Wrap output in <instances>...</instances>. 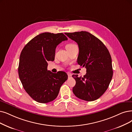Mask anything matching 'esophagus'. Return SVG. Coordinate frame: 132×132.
Masks as SVG:
<instances>
[{
    "mask_svg": "<svg viewBox=\"0 0 132 132\" xmlns=\"http://www.w3.org/2000/svg\"><path fill=\"white\" fill-rule=\"evenodd\" d=\"M68 77L69 78H70V77H71V76H72V74H71V73H70V72H68Z\"/></svg>",
    "mask_w": 132,
    "mask_h": 132,
    "instance_id": "1",
    "label": "esophagus"
}]
</instances>
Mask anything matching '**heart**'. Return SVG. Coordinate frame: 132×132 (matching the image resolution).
<instances>
[{"instance_id": "b5f03b06", "label": "heart", "mask_w": 132, "mask_h": 132, "mask_svg": "<svg viewBox=\"0 0 132 132\" xmlns=\"http://www.w3.org/2000/svg\"><path fill=\"white\" fill-rule=\"evenodd\" d=\"M73 45H75V44H67V45H65V48H66V49H67V50H68V49H70L71 48H72V47Z\"/></svg>"}]
</instances>
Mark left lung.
<instances>
[{
    "label": "left lung",
    "instance_id": "left-lung-1",
    "mask_svg": "<svg viewBox=\"0 0 132 132\" xmlns=\"http://www.w3.org/2000/svg\"><path fill=\"white\" fill-rule=\"evenodd\" d=\"M65 34L77 43V63L87 69L86 74L83 77L78 75L72 76L76 81L72 92L81 100L95 101L106 91L113 77L109 52L101 40L87 31Z\"/></svg>",
    "mask_w": 132,
    "mask_h": 132
}]
</instances>
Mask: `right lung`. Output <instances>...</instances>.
I'll return each instance as SVG.
<instances>
[{
    "label": "right lung",
    "mask_w": 132,
    "mask_h": 132,
    "mask_svg": "<svg viewBox=\"0 0 132 132\" xmlns=\"http://www.w3.org/2000/svg\"><path fill=\"white\" fill-rule=\"evenodd\" d=\"M68 40L63 33L44 32L32 38L24 47L19 58L18 75L26 92L35 101L46 103L54 100L67 73L48 70V61L55 60L57 46Z\"/></svg>",
    "instance_id": "add662e5"
}]
</instances>
